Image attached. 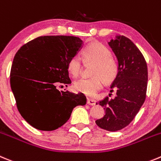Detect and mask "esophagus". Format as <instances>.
<instances>
[{"mask_svg": "<svg viewBox=\"0 0 161 161\" xmlns=\"http://www.w3.org/2000/svg\"><path fill=\"white\" fill-rule=\"evenodd\" d=\"M86 103H87L88 105H90V106L95 105V100H94V99H91V98H87V99H86Z\"/></svg>", "mask_w": 161, "mask_h": 161, "instance_id": "obj_1", "label": "esophagus"}]
</instances>
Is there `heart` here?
<instances>
[{
	"label": "heart",
	"mask_w": 161,
	"mask_h": 161,
	"mask_svg": "<svg viewBox=\"0 0 161 161\" xmlns=\"http://www.w3.org/2000/svg\"><path fill=\"white\" fill-rule=\"evenodd\" d=\"M82 59L86 64H94L91 75L92 78H82L74 84L77 92L87 96H94L102 88L103 82H111L117 77L119 63L111 56V51L99 42H91L84 48ZM82 62L79 57L75 56L68 62L67 69L73 77H78L82 71Z\"/></svg>",
	"instance_id": "heart-1"
}]
</instances>
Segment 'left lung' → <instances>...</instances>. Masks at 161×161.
Returning a JSON list of instances; mask_svg holds the SVG:
<instances>
[{
    "instance_id": "8db88e82",
    "label": "left lung",
    "mask_w": 161,
    "mask_h": 161,
    "mask_svg": "<svg viewBox=\"0 0 161 161\" xmlns=\"http://www.w3.org/2000/svg\"><path fill=\"white\" fill-rule=\"evenodd\" d=\"M108 45L116 56L119 73L111 84L115 98L106 97L99 102L106 114L95 121L100 128L116 131L127 127L140 111L146 98L147 67L144 56L129 38L115 36Z\"/></svg>"
}]
</instances>
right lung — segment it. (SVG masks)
Returning <instances> with one entry per match:
<instances>
[{"label":"right lung","instance_id":"add662e5","mask_svg":"<svg viewBox=\"0 0 161 161\" xmlns=\"http://www.w3.org/2000/svg\"><path fill=\"white\" fill-rule=\"evenodd\" d=\"M82 47L73 36H42L18 50L10 71V86L17 109L28 124L41 131H53L70 119L86 96L56 86L71 83L68 62Z\"/></svg>","mask_w":161,"mask_h":161}]
</instances>
